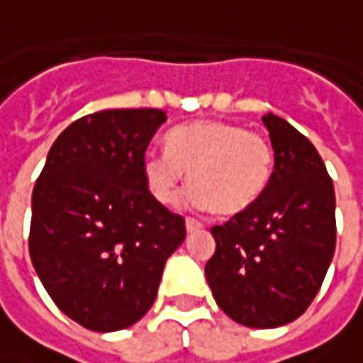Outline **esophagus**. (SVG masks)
Here are the masks:
<instances>
[{"label": "esophagus", "instance_id": "esophagus-1", "mask_svg": "<svg viewBox=\"0 0 363 363\" xmlns=\"http://www.w3.org/2000/svg\"><path fill=\"white\" fill-rule=\"evenodd\" d=\"M203 229V223L197 221V219H186V231L189 233H195V231H201Z\"/></svg>", "mask_w": 363, "mask_h": 363}]
</instances>
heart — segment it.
I'll return each mask as SVG.
<instances>
[{
  "label": "heart",
  "instance_id": "1",
  "mask_svg": "<svg viewBox=\"0 0 363 363\" xmlns=\"http://www.w3.org/2000/svg\"><path fill=\"white\" fill-rule=\"evenodd\" d=\"M142 172L152 197L172 205L189 174L193 189L182 197L191 209L217 215L245 211L270 181L272 148L262 134L242 125L201 119L172 130L166 152H146Z\"/></svg>",
  "mask_w": 363,
  "mask_h": 363
}]
</instances>
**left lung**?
I'll use <instances>...</instances> for the list:
<instances>
[{"label": "left lung", "mask_w": 363, "mask_h": 363, "mask_svg": "<svg viewBox=\"0 0 363 363\" xmlns=\"http://www.w3.org/2000/svg\"><path fill=\"white\" fill-rule=\"evenodd\" d=\"M274 170L262 195L211 229L205 266L213 298L235 323L272 329L298 319L335 252V191L315 146L286 119L262 118Z\"/></svg>", "instance_id": "1"}]
</instances>
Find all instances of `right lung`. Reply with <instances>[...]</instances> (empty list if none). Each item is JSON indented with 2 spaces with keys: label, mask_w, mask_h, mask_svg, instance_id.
Returning a JSON list of instances; mask_svg holds the SVG:
<instances>
[{
  "label": "right lung",
  "mask_w": 363,
  "mask_h": 363,
  "mask_svg": "<svg viewBox=\"0 0 363 363\" xmlns=\"http://www.w3.org/2000/svg\"><path fill=\"white\" fill-rule=\"evenodd\" d=\"M160 109H105L56 138L32 193L30 258L67 317L109 333L154 305L184 219L148 191L142 160Z\"/></svg>",
  "instance_id": "obj_1"
}]
</instances>
